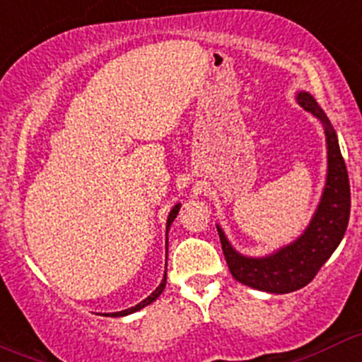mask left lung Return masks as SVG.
Wrapping results in <instances>:
<instances>
[{"label":"left lung","instance_id":"8db88e82","mask_svg":"<svg viewBox=\"0 0 362 362\" xmlns=\"http://www.w3.org/2000/svg\"><path fill=\"white\" fill-rule=\"evenodd\" d=\"M298 100L304 109L322 119L327 137V182L320 206L311 223L308 225L306 232L298 241L281 248L274 255L264 259H248L239 255L228 245L227 238L218 227L221 250L232 276L248 287L273 292V294L299 291L317 276L320 267L343 239L350 216V182L336 132L332 130L324 110L318 107L313 96L308 93H299Z\"/></svg>","mask_w":362,"mask_h":362}]
</instances>
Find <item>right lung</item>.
<instances>
[{"mask_svg": "<svg viewBox=\"0 0 362 362\" xmlns=\"http://www.w3.org/2000/svg\"><path fill=\"white\" fill-rule=\"evenodd\" d=\"M180 204H177V206H174L173 207V211H170V214H169V220H167V230H169V227H170V223H173L174 221V218L177 216V213H180ZM165 281H167V273H165V276H163V280H162V284H160V287L156 288L155 292H153L151 296H149L148 299H144V301L142 303H139L137 306H134V308H128V310H123V311H117V313H107V315H110V317H123V315H130V313H134V311H137V310H141V308H144V306H148V304H151L153 301H156V298H158L160 294H162L163 292V288H165Z\"/></svg>", "mask_w": 362, "mask_h": 362, "instance_id": "right-lung-1", "label": "right lung"}]
</instances>
